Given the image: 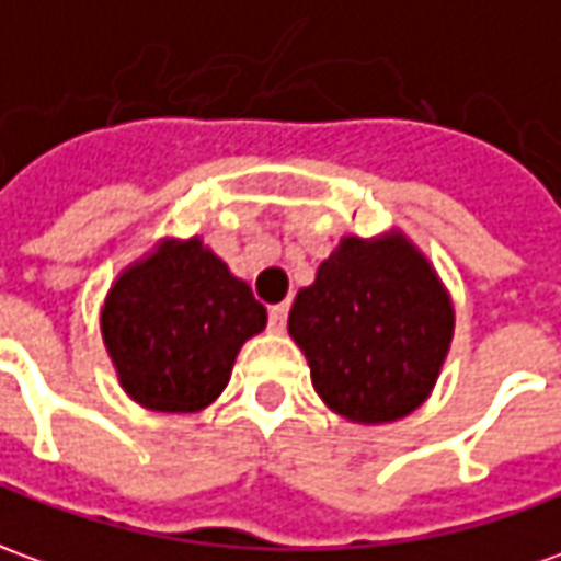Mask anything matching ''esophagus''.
I'll list each match as a JSON object with an SVG mask.
<instances>
[{
  "label": "esophagus",
  "mask_w": 561,
  "mask_h": 561,
  "mask_svg": "<svg viewBox=\"0 0 561 561\" xmlns=\"http://www.w3.org/2000/svg\"><path fill=\"white\" fill-rule=\"evenodd\" d=\"M287 305H274V308H268V327H272V332H284V327H287Z\"/></svg>",
  "instance_id": "obj_1"
}]
</instances>
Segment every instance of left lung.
I'll list each match as a JSON object with an SVG mask.
<instances>
[{"label":"left lung","mask_w":561,"mask_h":561,"mask_svg":"<svg viewBox=\"0 0 561 561\" xmlns=\"http://www.w3.org/2000/svg\"><path fill=\"white\" fill-rule=\"evenodd\" d=\"M287 330L327 409L351 424H391L434 393L455 305L405 231L345 234L296 293Z\"/></svg>","instance_id":"obj_1"}]
</instances>
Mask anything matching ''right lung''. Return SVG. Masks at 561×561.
<instances>
[{
    "label": "right lung",
    "mask_w": 561,
    "mask_h": 561,
    "mask_svg": "<svg viewBox=\"0 0 561 561\" xmlns=\"http://www.w3.org/2000/svg\"><path fill=\"white\" fill-rule=\"evenodd\" d=\"M265 305L195 238H161L125 265L100 305V332L122 391L149 412L192 415L226 391Z\"/></svg>",
    "instance_id": "add662e5"
}]
</instances>
